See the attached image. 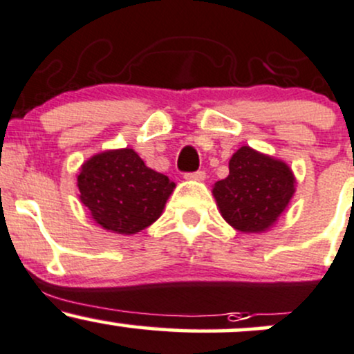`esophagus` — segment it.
<instances>
[{
  "mask_svg": "<svg viewBox=\"0 0 354 354\" xmlns=\"http://www.w3.org/2000/svg\"><path fill=\"white\" fill-rule=\"evenodd\" d=\"M186 180L189 181H205L206 178V173L205 171H196V173H186L185 174Z\"/></svg>",
  "mask_w": 354,
  "mask_h": 354,
  "instance_id": "obj_1",
  "label": "esophagus"
}]
</instances>
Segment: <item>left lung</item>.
<instances>
[{
    "label": "left lung",
    "mask_w": 354,
    "mask_h": 354,
    "mask_svg": "<svg viewBox=\"0 0 354 354\" xmlns=\"http://www.w3.org/2000/svg\"><path fill=\"white\" fill-rule=\"evenodd\" d=\"M296 191V178L283 160L241 146L230 174L213 186L219 213L241 233H265L276 225Z\"/></svg>",
    "instance_id": "left-lung-1"
}]
</instances>
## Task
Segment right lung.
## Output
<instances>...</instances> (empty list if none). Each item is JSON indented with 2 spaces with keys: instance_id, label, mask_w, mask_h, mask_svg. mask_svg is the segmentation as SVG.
I'll list each match as a JSON object with an SVG mask.
<instances>
[{
  "instance_id": "1",
  "label": "right lung",
  "mask_w": 354,
  "mask_h": 354,
  "mask_svg": "<svg viewBox=\"0 0 354 354\" xmlns=\"http://www.w3.org/2000/svg\"><path fill=\"white\" fill-rule=\"evenodd\" d=\"M76 183L80 201L93 221L118 234H136L151 226L176 188L131 148L93 154L81 165Z\"/></svg>"
}]
</instances>
